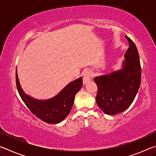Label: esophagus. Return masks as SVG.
<instances>
[{"label": "esophagus", "mask_w": 156, "mask_h": 156, "mask_svg": "<svg viewBox=\"0 0 156 156\" xmlns=\"http://www.w3.org/2000/svg\"><path fill=\"white\" fill-rule=\"evenodd\" d=\"M91 73L90 72H86L84 73V76H83V84H86L91 80Z\"/></svg>", "instance_id": "1"}]
</instances>
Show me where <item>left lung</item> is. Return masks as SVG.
<instances>
[{"instance_id":"8db88e82","label":"left lung","mask_w":156,"mask_h":156,"mask_svg":"<svg viewBox=\"0 0 156 156\" xmlns=\"http://www.w3.org/2000/svg\"><path fill=\"white\" fill-rule=\"evenodd\" d=\"M120 69L94 79L98 86L96 102L105 113L115 115L125 111L133 102L141 82L140 57L136 44L130 38Z\"/></svg>"}]
</instances>
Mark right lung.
Here are the masks:
<instances>
[{
	"label": "right lung",
	"mask_w": 156,
	"mask_h": 156,
	"mask_svg": "<svg viewBox=\"0 0 156 156\" xmlns=\"http://www.w3.org/2000/svg\"><path fill=\"white\" fill-rule=\"evenodd\" d=\"M16 82L18 93L26 106L36 117L49 124H57L69 113L76 94L83 86V78L70 82L56 96L47 100H38L26 94L21 87L16 72Z\"/></svg>",
	"instance_id": "right-lung-1"
}]
</instances>
